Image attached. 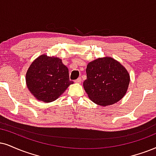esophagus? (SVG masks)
<instances>
[{"label": "esophagus", "mask_w": 156, "mask_h": 156, "mask_svg": "<svg viewBox=\"0 0 156 156\" xmlns=\"http://www.w3.org/2000/svg\"><path fill=\"white\" fill-rule=\"evenodd\" d=\"M81 81H82V78L79 77L77 80H75L74 82H75V83H80V82H81Z\"/></svg>", "instance_id": "esophagus-1"}]
</instances>
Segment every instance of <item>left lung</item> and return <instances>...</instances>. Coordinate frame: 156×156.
Instances as JSON below:
<instances>
[{"label":"left lung","mask_w":156,"mask_h":156,"mask_svg":"<svg viewBox=\"0 0 156 156\" xmlns=\"http://www.w3.org/2000/svg\"><path fill=\"white\" fill-rule=\"evenodd\" d=\"M84 89L95 104L107 106L120 101L126 93L129 74L119 61L111 57L99 58L87 64Z\"/></svg>","instance_id":"left-lung-1"}]
</instances>
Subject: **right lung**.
Returning <instances> with one entry per match:
<instances>
[{"label": "right lung", "mask_w": 156, "mask_h": 156, "mask_svg": "<svg viewBox=\"0 0 156 156\" xmlns=\"http://www.w3.org/2000/svg\"><path fill=\"white\" fill-rule=\"evenodd\" d=\"M74 83L69 80V69L58 57L43 54L34 59L26 73V84L38 101L51 103Z\"/></svg>", "instance_id": "right-lung-1"}]
</instances>
